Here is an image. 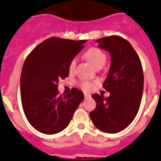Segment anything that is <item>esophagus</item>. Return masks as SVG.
I'll return each mask as SVG.
<instances>
[{
	"label": "esophagus",
	"instance_id": "1",
	"mask_svg": "<svg viewBox=\"0 0 161 161\" xmlns=\"http://www.w3.org/2000/svg\"><path fill=\"white\" fill-rule=\"evenodd\" d=\"M90 97V94H87V93H85V97Z\"/></svg>",
	"mask_w": 161,
	"mask_h": 161
}]
</instances>
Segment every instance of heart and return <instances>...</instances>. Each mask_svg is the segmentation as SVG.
<instances>
[{
	"label": "heart",
	"instance_id": "b5f03b06",
	"mask_svg": "<svg viewBox=\"0 0 161 161\" xmlns=\"http://www.w3.org/2000/svg\"><path fill=\"white\" fill-rule=\"evenodd\" d=\"M86 57L88 61L90 62L95 68L103 67L106 63V60H107V56H106L105 53L102 51L101 49H97V48H91V49H89L86 53ZM76 64H77V58H74L71 60L69 64L70 72H73L75 71ZM80 86H81V88H83L84 90H90L94 88V83L90 81H82L80 83Z\"/></svg>",
	"mask_w": 161,
	"mask_h": 161
}]
</instances>
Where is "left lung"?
Wrapping results in <instances>:
<instances>
[{"instance_id": "obj_1", "label": "left lung", "mask_w": 161, "mask_h": 161, "mask_svg": "<svg viewBox=\"0 0 161 161\" xmlns=\"http://www.w3.org/2000/svg\"><path fill=\"white\" fill-rule=\"evenodd\" d=\"M97 42L111 56L109 72L103 84L110 96L92 95L96 108L90 116L97 129L116 134L130 125L139 109L144 81L142 64L130 42L120 36L103 37Z\"/></svg>"}]
</instances>
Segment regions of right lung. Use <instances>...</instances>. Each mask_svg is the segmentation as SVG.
Instances as JSON below:
<instances>
[{"label":"right lung","mask_w":161,"mask_h":161,"mask_svg":"<svg viewBox=\"0 0 161 161\" xmlns=\"http://www.w3.org/2000/svg\"><path fill=\"white\" fill-rule=\"evenodd\" d=\"M86 42L50 37L38 45L23 64L20 78L23 112L31 125L42 134L63 131L83 101V92L75 88L62 97L58 83L68 76L70 62Z\"/></svg>","instance_id":"1"}]
</instances>
